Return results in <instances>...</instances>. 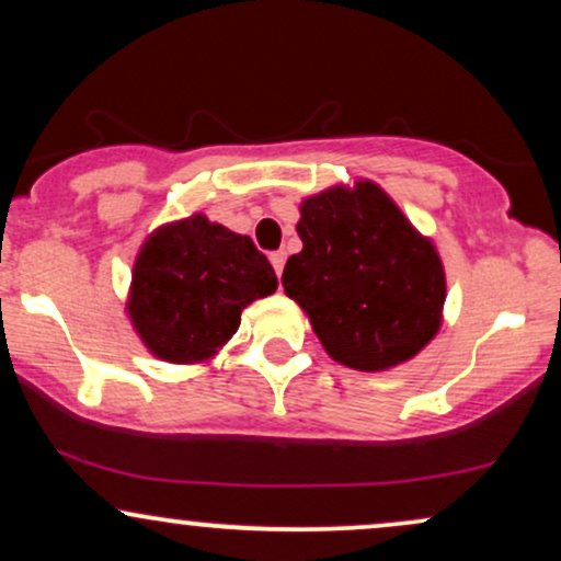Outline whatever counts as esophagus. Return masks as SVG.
<instances>
[{
    "instance_id": "obj_1",
    "label": "esophagus",
    "mask_w": 561,
    "mask_h": 561,
    "mask_svg": "<svg viewBox=\"0 0 561 561\" xmlns=\"http://www.w3.org/2000/svg\"><path fill=\"white\" fill-rule=\"evenodd\" d=\"M285 261H287L285 250H276V253H272V266H274L276 276H282V268H285Z\"/></svg>"
}]
</instances>
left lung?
Here are the masks:
<instances>
[{
	"label": "left lung",
	"instance_id": "1",
	"mask_svg": "<svg viewBox=\"0 0 561 561\" xmlns=\"http://www.w3.org/2000/svg\"><path fill=\"white\" fill-rule=\"evenodd\" d=\"M300 253L282 287L311 317L334 362L382 371L409 362L440 327L446 276L433 242L371 182L300 205Z\"/></svg>",
	"mask_w": 561,
	"mask_h": 561
}]
</instances>
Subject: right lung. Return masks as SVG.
Wrapping results in <instances>:
<instances>
[{
	"mask_svg": "<svg viewBox=\"0 0 561 561\" xmlns=\"http://www.w3.org/2000/svg\"><path fill=\"white\" fill-rule=\"evenodd\" d=\"M274 289L272 263L250 237L192 216L145 242L128 317L158 358L192 364L214 356L240 327L242 308Z\"/></svg>",
	"mask_w": 561,
	"mask_h": 561,
	"instance_id": "1",
	"label": "right lung"
}]
</instances>
